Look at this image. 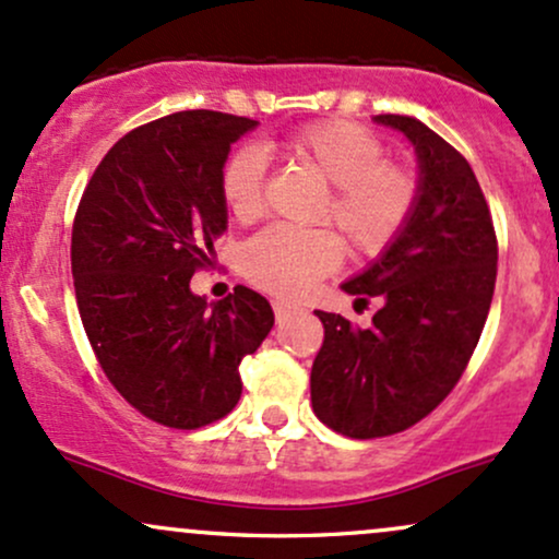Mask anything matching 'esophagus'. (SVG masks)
Wrapping results in <instances>:
<instances>
[{"instance_id":"esophagus-1","label":"esophagus","mask_w":559,"mask_h":559,"mask_svg":"<svg viewBox=\"0 0 559 559\" xmlns=\"http://www.w3.org/2000/svg\"><path fill=\"white\" fill-rule=\"evenodd\" d=\"M272 309H274V317H277V322H282V319H287V317H290V313L296 311L298 306L287 304V300H274V304H272Z\"/></svg>"}]
</instances>
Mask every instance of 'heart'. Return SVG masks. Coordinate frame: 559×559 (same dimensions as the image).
I'll use <instances>...</instances> for the list:
<instances>
[{
    "label": "heart",
    "mask_w": 559,
    "mask_h": 559,
    "mask_svg": "<svg viewBox=\"0 0 559 559\" xmlns=\"http://www.w3.org/2000/svg\"><path fill=\"white\" fill-rule=\"evenodd\" d=\"M282 150L313 177L332 185L319 209L356 255H380L412 222L419 181L406 166L385 160L378 134L350 121H317L282 140ZM222 198L237 218L263 211L266 158L255 144H242L222 171ZM341 263V242L328 229L269 227L242 250L246 277L274 296L296 298Z\"/></svg>",
    "instance_id": "1"
}]
</instances>
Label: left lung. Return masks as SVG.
Masks as SVG:
<instances>
[{
  "instance_id": "obj_1",
  "label": "left lung",
  "mask_w": 559,
  "mask_h": 559,
  "mask_svg": "<svg viewBox=\"0 0 559 559\" xmlns=\"http://www.w3.org/2000/svg\"><path fill=\"white\" fill-rule=\"evenodd\" d=\"M374 121L415 144L417 211L343 285L364 304L382 300L372 328L317 311L324 343L311 367L313 415L359 441L412 428L454 391L491 309L499 259L491 211L462 153L417 118L385 112Z\"/></svg>"
}]
</instances>
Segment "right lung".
Returning <instances> with one entry per match:
<instances>
[{"label": "right lung", "instance_id": "obj_1", "mask_svg": "<svg viewBox=\"0 0 559 559\" xmlns=\"http://www.w3.org/2000/svg\"><path fill=\"white\" fill-rule=\"evenodd\" d=\"M255 123L181 110L129 131L94 168L73 218V287L94 356L112 388L166 428L227 417L242 356L274 324L250 287L216 304L190 290L227 229L224 163Z\"/></svg>", "mask_w": 559, "mask_h": 559}]
</instances>
